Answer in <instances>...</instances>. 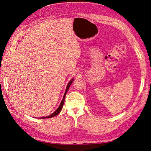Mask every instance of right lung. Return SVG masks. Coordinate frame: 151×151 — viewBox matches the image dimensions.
<instances>
[{
  "label": "right lung",
  "mask_w": 151,
  "mask_h": 151,
  "mask_svg": "<svg viewBox=\"0 0 151 151\" xmlns=\"http://www.w3.org/2000/svg\"><path fill=\"white\" fill-rule=\"evenodd\" d=\"M73 81H74V79H71V81L69 82V83H68V85H67V88H66V90H65V92L64 96H63V97L62 101V102H61L60 104L59 105L58 108L57 109V110H56L55 111V112H53L52 114H51V115H50L48 116L42 117V118H52V117H53V116H55L57 115L60 112V111L62 110V107H63V103H64V101H65V98L66 94H67V91L68 90V89H69V88H70V86L71 85V84H72V82H73Z\"/></svg>",
  "instance_id": "add662e5"
}]
</instances>
